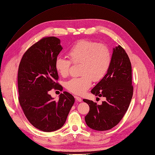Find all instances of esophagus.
<instances>
[{
	"mask_svg": "<svg viewBox=\"0 0 155 155\" xmlns=\"http://www.w3.org/2000/svg\"><path fill=\"white\" fill-rule=\"evenodd\" d=\"M75 98L76 99V100L77 101H78V102H81L82 101V100H81V98L80 97H78V96H75Z\"/></svg>",
	"mask_w": 155,
	"mask_h": 155,
	"instance_id": "1",
	"label": "esophagus"
}]
</instances>
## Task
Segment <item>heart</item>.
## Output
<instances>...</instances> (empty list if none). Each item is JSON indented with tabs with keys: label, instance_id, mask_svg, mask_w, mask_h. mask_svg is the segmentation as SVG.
<instances>
[{
	"label": "heart",
	"instance_id": "obj_1",
	"mask_svg": "<svg viewBox=\"0 0 155 155\" xmlns=\"http://www.w3.org/2000/svg\"><path fill=\"white\" fill-rule=\"evenodd\" d=\"M67 55L73 64H81L80 75L65 82V88L75 94H83L91 86L94 81L101 80L109 68L111 57L109 50L103 45L94 42L80 40L68 51ZM71 62L62 57L56 58L55 70L62 77L68 75Z\"/></svg>",
	"mask_w": 155,
	"mask_h": 155
}]
</instances>
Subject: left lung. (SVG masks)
<instances>
[{
  "label": "left lung",
  "mask_w": 155,
  "mask_h": 155,
  "mask_svg": "<svg viewBox=\"0 0 155 155\" xmlns=\"http://www.w3.org/2000/svg\"><path fill=\"white\" fill-rule=\"evenodd\" d=\"M107 72L91 93L106 100L99 105L83 99L90 106L85 120L90 128L104 131L115 127L128 109L133 95L132 66L127 54L120 46L113 48ZM98 98V97H97Z\"/></svg>",
  "instance_id": "8db88e82"
}]
</instances>
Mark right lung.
<instances>
[{
	"instance_id": "obj_1",
	"label": "right lung",
	"mask_w": 155,
	"mask_h": 155,
	"mask_svg": "<svg viewBox=\"0 0 155 155\" xmlns=\"http://www.w3.org/2000/svg\"><path fill=\"white\" fill-rule=\"evenodd\" d=\"M61 40L44 38L31 46L23 55L18 67V88L20 104L29 122L43 132L55 131L64 125L75 98L68 92L55 101L49 94L59 78L54 63L62 50Z\"/></svg>"
}]
</instances>
